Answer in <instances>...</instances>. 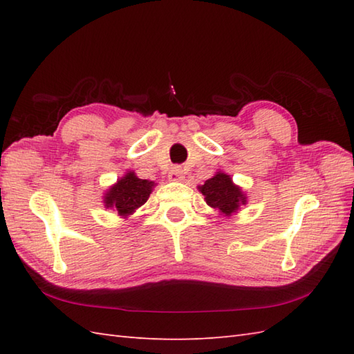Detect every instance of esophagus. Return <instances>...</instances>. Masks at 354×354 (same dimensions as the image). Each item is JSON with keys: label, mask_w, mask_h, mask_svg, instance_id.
Instances as JSON below:
<instances>
[{"label": "esophagus", "mask_w": 354, "mask_h": 354, "mask_svg": "<svg viewBox=\"0 0 354 354\" xmlns=\"http://www.w3.org/2000/svg\"><path fill=\"white\" fill-rule=\"evenodd\" d=\"M169 179H170V181H175V183L183 181V179H184L183 169L178 167V165H175V167H171L170 171H169Z\"/></svg>", "instance_id": "1"}]
</instances>
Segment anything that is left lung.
Returning a JSON list of instances; mask_svg holds the SVG:
<instances>
[{
    "mask_svg": "<svg viewBox=\"0 0 354 354\" xmlns=\"http://www.w3.org/2000/svg\"><path fill=\"white\" fill-rule=\"evenodd\" d=\"M198 189L205 196L207 204L223 216L237 213L239 208L246 204V196L242 189L232 183L231 176L223 171H217Z\"/></svg>",
    "mask_w": 354,
    "mask_h": 354,
    "instance_id": "1",
    "label": "left lung"
}]
</instances>
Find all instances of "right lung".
<instances>
[{
	"label": "right lung",
	"instance_id": "1",
	"mask_svg": "<svg viewBox=\"0 0 354 354\" xmlns=\"http://www.w3.org/2000/svg\"><path fill=\"white\" fill-rule=\"evenodd\" d=\"M153 187V181L140 179L133 171H127L104 193V207L114 209L122 217L131 216L135 209L140 208L149 199Z\"/></svg>",
	"mask_w": 354,
	"mask_h": 354
}]
</instances>
